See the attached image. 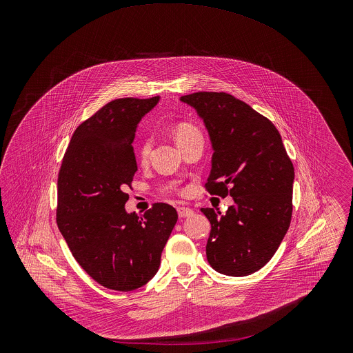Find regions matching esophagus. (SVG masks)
Wrapping results in <instances>:
<instances>
[{"mask_svg":"<svg viewBox=\"0 0 353 353\" xmlns=\"http://www.w3.org/2000/svg\"><path fill=\"white\" fill-rule=\"evenodd\" d=\"M193 209H190V208H185V206H179L178 208V214H179V217L181 219H185V217H190V216H193Z\"/></svg>","mask_w":353,"mask_h":353,"instance_id":"esophagus-1","label":"esophagus"}]
</instances>
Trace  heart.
I'll list each match as a JSON object with an SVG mask.
<instances>
[{
    "label": "heart",
    "mask_w": 353,
    "mask_h": 353,
    "mask_svg": "<svg viewBox=\"0 0 353 353\" xmlns=\"http://www.w3.org/2000/svg\"><path fill=\"white\" fill-rule=\"evenodd\" d=\"M194 134H200V132L190 123H186V122H182L179 125H176L175 128V140L176 143H181L185 139L188 137H192ZM152 141L150 139L141 141L137 147V157L141 160V161H145L150 156V152H151Z\"/></svg>",
    "instance_id": "b5f03b06"
}]
</instances>
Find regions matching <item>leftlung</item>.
<instances>
[{
  "label": "left lung",
  "mask_w": 353,
  "mask_h": 353,
  "mask_svg": "<svg viewBox=\"0 0 353 353\" xmlns=\"http://www.w3.org/2000/svg\"><path fill=\"white\" fill-rule=\"evenodd\" d=\"M181 101L197 111L212 143L206 190L234 199L225 214L201 208L212 225L208 262L221 274H252L270 261L290 228L294 164L276 126L245 101L225 92H196Z\"/></svg>",
  "instance_id": "left-lung-1"
}]
</instances>
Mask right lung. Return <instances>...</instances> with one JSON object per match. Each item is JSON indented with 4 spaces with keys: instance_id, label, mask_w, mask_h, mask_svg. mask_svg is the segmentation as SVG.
I'll return each mask as SVG.
<instances>
[{
    "instance_id": "right-lung-1",
    "label": "right lung",
    "mask_w": 353,
    "mask_h": 353,
    "mask_svg": "<svg viewBox=\"0 0 353 353\" xmlns=\"http://www.w3.org/2000/svg\"><path fill=\"white\" fill-rule=\"evenodd\" d=\"M159 99L103 105L74 130L58 174V228L79 265L114 291H133L151 280L178 220L164 202L141 216L125 209V189L137 171L132 143Z\"/></svg>"
}]
</instances>
